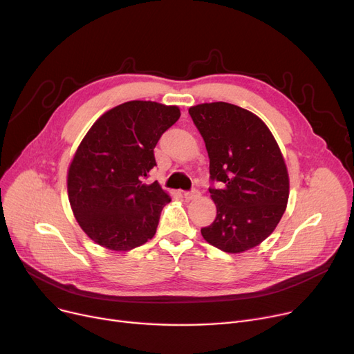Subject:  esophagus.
I'll list each match as a JSON object with an SVG mask.
<instances>
[{"label": "esophagus", "mask_w": 354, "mask_h": 354, "mask_svg": "<svg viewBox=\"0 0 354 354\" xmlns=\"http://www.w3.org/2000/svg\"><path fill=\"white\" fill-rule=\"evenodd\" d=\"M183 198L188 199V201L196 199V198H199V192H198L196 189H192V191H188V192H183Z\"/></svg>", "instance_id": "34e87169"}]
</instances>
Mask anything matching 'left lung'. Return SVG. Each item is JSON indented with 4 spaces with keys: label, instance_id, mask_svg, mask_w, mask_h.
Here are the masks:
<instances>
[{
    "label": "left lung",
    "instance_id": "left-lung-1",
    "mask_svg": "<svg viewBox=\"0 0 354 354\" xmlns=\"http://www.w3.org/2000/svg\"><path fill=\"white\" fill-rule=\"evenodd\" d=\"M205 142L212 180L209 188L216 218L201 230L218 250L239 254L272 234L288 202L287 165L271 130L252 111L214 102L189 107Z\"/></svg>",
    "mask_w": 354,
    "mask_h": 354
}]
</instances>
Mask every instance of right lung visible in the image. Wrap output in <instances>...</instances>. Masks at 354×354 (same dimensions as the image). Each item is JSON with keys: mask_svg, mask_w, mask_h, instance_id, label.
Masks as SVG:
<instances>
[{"mask_svg": "<svg viewBox=\"0 0 354 354\" xmlns=\"http://www.w3.org/2000/svg\"><path fill=\"white\" fill-rule=\"evenodd\" d=\"M179 118L178 106L132 100L88 129L68 166L67 192L76 221L96 244L130 251L156 234L171 196L143 179L156 166L158 140Z\"/></svg>", "mask_w": 354, "mask_h": 354, "instance_id": "add662e5", "label": "right lung"}]
</instances>
